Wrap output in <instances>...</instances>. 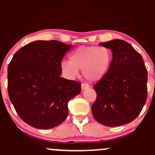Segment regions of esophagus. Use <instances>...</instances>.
<instances>
[{
  "label": "esophagus",
  "mask_w": 155,
  "mask_h": 155,
  "mask_svg": "<svg viewBox=\"0 0 155 155\" xmlns=\"http://www.w3.org/2000/svg\"><path fill=\"white\" fill-rule=\"evenodd\" d=\"M81 88H82V90H85V89H87V88H89V85H87V84L82 83V85H81Z\"/></svg>",
  "instance_id": "34e87169"
}]
</instances>
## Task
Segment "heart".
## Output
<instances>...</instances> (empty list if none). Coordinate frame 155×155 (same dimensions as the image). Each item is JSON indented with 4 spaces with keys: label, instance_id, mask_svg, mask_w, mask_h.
I'll return each instance as SVG.
<instances>
[{
    "label": "heart",
    "instance_id": "heart-1",
    "mask_svg": "<svg viewBox=\"0 0 155 155\" xmlns=\"http://www.w3.org/2000/svg\"><path fill=\"white\" fill-rule=\"evenodd\" d=\"M112 53L108 48L97 46H82L75 49L70 55V61L61 63L66 76L73 79L82 70L83 76L91 82L101 80L109 70Z\"/></svg>",
    "mask_w": 155,
    "mask_h": 155
}]
</instances>
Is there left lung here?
Wrapping results in <instances>:
<instances>
[{"mask_svg":"<svg viewBox=\"0 0 155 155\" xmlns=\"http://www.w3.org/2000/svg\"><path fill=\"white\" fill-rule=\"evenodd\" d=\"M99 45L112 51V62L106 76L93 86L97 98L91 112L99 124L120 127L137 117L147 100L148 72L143 58L124 40Z\"/></svg>","mask_w":155,"mask_h":155,"instance_id":"left-lung-1","label":"left lung"}]
</instances>
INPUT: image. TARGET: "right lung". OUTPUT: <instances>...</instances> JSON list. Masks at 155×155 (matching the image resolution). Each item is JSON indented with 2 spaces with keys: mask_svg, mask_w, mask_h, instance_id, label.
<instances>
[{
  "mask_svg": "<svg viewBox=\"0 0 155 155\" xmlns=\"http://www.w3.org/2000/svg\"><path fill=\"white\" fill-rule=\"evenodd\" d=\"M73 45L35 41L19 49L7 68L8 94L21 119L34 128L48 130L68 116V101L81 84L61 77V61Z\"/></svg>",
  "mask_w": 155,
  "mask_h": 155,
  "instance_id": "right-lung-1",
  "label": "right lung"
}]
</instances>
